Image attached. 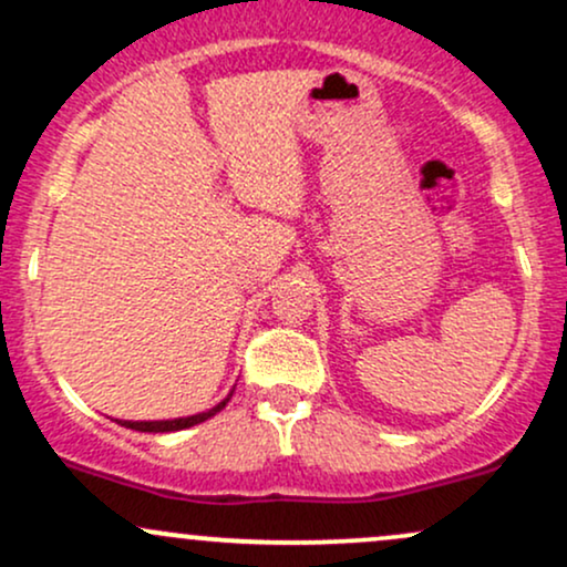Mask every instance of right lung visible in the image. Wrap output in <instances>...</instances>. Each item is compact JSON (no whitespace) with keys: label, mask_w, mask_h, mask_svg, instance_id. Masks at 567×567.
<instances>
[{"label":"right lung","mask_w":567,"mask_h":567,"mask_svg":"<svg viewBox=\"0 0 567 567\" xmlns=\"http://www.w3.org/2000/svg\"><path fill=\"white\" fill-rule=\"evenodd\" d=\"M231 400V394L226 396L224 402H218L216 408L205 410V413H197V415H188V419H173V421H120L122 426L127 429H135V432H178V429H188L194 424H202V421L213 419V415L220 413V410L226 408V402Z\"/></svg>","instance_id":"right-lung-1"}]
</instances>
